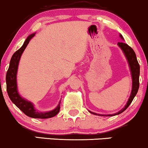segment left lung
<instances>
[{"label":"left lung","mask_w":148,"mask_h":148,"mask_svg":"<svg viewBox=\"0 0 148 148\" xmlns=\"http://www.w3.org/2000/svg\"><path fill=\"white\" fill-rule=\"evenodd\" d=\"M120 37H121L123 40H124L122 35H120ZM118 45L120 47V48L123 50V51L125 54V57H126L127 61H128L129 65L130 67L131 74H132V89L131 92V95L130 98H129L128 101H127V104L124 107L123 109L120 110L118 113H114V114H110V115H102V114H97L96 113H93V112H89L92 114L100 115V116H113V115H118L122 113L125 110L128 108L130 103L133 101L134 97L136 95L137 92H138V88H139V75H140V65H139L138 60H137L135 52L134 50L127 44L124 43V42H118Z\"/></svg>","instance_id":"left-lung-1"}]
</instances>
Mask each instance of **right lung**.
<instances>
[{"label":"right lung","instance_id":"right-lung-1","mask_svg":"<svg viewBox=\"0 0 148 148\" xmlns=\"http://www.w3.org/2000/svg\"><path fill=\"white\" fill-rule=\"evenodd\" d=\"M35 33L31 34L27 37L23 46L18 50L16 51L12 56L9 68H8L6 74L7 92H8V96L11 101L27 116L33 118L47 119L52 118L58 113V112L60 111L61 100L59 101L58 105L56 107L55 109L52 110V111L48 112H40L36 111L33 103L20 96L17 89V84H16V74H17L18 65L20 58H21L23 51L25 50L27 45L29 43L30 40L35 36Z\"/></svg>","mask_w":148,"mask_h":148}]
</instances>
